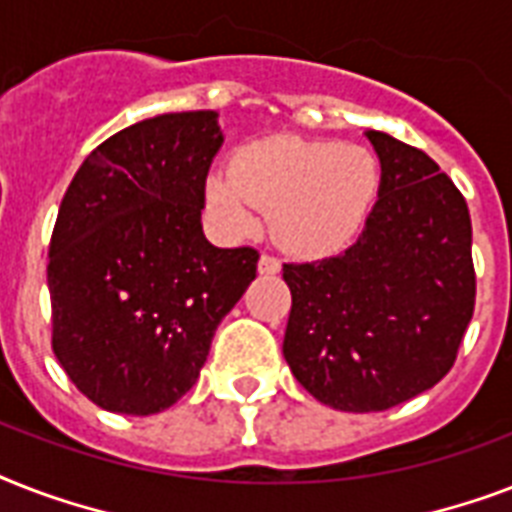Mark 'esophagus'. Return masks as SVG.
Returning a JSON list of instances; mask_svg holds the SVG:
<instances>
[{"mask_svg":"<svg viewBox=\"0 0 512 512\" xmlns=\"http://www.w3.org/2000/svg\"><path fill=\"white\" fill-rule=\"evenodd\" d=\"M281 271V263L276 257L271 255H263L257 260V273H263V276H276Z\"/></svg>","mask_w":512,"mask_h":512,"instance_id":"esophagus-1","label":"esophagus"}]
</instances>
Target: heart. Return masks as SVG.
<instances>
[{"label": "heart", "instance_id": "heart-1", "mask_svg": "<svg viewBox=\"0 0 512 512\" xmlns=\"http://www.w3.org/2000/svg\"><path fill=\"white\" fill-rule=\"evenodd\" d=\"M377 188L380 167L366 148L276 138L239 151L231 172H209L204 204L228 239L255 233L263 209L284 252L324 257L361 233Z\"/></svg>", "mask_w": 512, "mask_h": 512}]
</instances>
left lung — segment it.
<instances>
[{
  "instance_id": "obj_1",
  "label": "left lung",
  "mask_w": 512,
  "mask_h": 512,
  "mask_svg": "<svg viewBox=\"0 0 512 512\" xmlns=\"http://www.w3.org/2000/svg\"><path fill=\"white\" fill-rule=\"evenodd\" d=\"M380 159L377 204L342 255L287 263L284 358L313 398L385 412L452 369L473 319L468 204L428 154L366 130Z\"/></svg>"
}]
</instances>
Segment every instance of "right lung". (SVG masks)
I'll list each match as a JSON object with an SVG mask.
<instances>
[{
	"mask_svg": "<svg viewBox=\"0 0 512 512\" xmlns=\"http://www.w3.org/2000/svg\"><path fill=\"white\" fill-rule=\"evenodd\" d=\"M223 140L217 111L151 116L100 143L60 201L52 350L106 412L148 417L180 401L255 281V249H220L201 231Z\"/></svg>",
	"mask_w": 512,
	"mask_h": 512,
	"instance_id": "1",
	"label": "right lung"
}]
</instances>
